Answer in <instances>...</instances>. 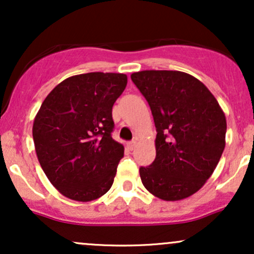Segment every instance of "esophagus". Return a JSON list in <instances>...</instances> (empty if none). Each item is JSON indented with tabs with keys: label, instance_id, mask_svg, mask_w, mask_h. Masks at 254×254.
<instances>
[{
	"label": "esophagus",
	"instance_id": "obj_1",
	"mask_svg": "<svg viewBox=\"0 0 254 254\" xmlns=\"http://www.w3.org/2000/svg\"><path fill=\"white\" fill-rule=\"evenodd\" d=\"M136 145H137V143H136L135 141L129 142V143H127V147H129V149H130V150H133V149H135Z\"/></svg>",
	"mask_w": 254,
	"mask_h": 254
}]
</instances>
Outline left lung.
Wrapping results in <instances>:
<instances>
[{
    "label": "left lung",
    "instance_id": "left-lung-1",
    "mask_svg": "<svg viewBox=\"0 0 254 254\" xmlns=\"http://www.w3.org/2000/svg\"><path fill=\"white\" fill-rule=\"evenodd\" d=\"M149 104L157 131L156 157L139 168L142 184L167 202L203 188L226 147L227 121L216 98L198 78L177 70L131 74Z\"/></svg>",
    "mask_w": 254,
    "mask_h": 254
}]
</instances>
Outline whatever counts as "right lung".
<instances>
[{
	"label": "right lung",
	"instance_id": "obj_1",
	"mask_svg": "<svg viewBox=\"0 0 254 254\" xmlns=\"http://www.w3.org/2000/svg\"><path fill=\"white\" fill-rule=\"evenodd\" d=\"M127 76L87 72L58 83L32 127L38 161L60 193L90 202L110 190L124 145L112 138V106Z\"/></svg>",
	"mask_w": 254,
	"mask_h": 254
}]
</instances>
